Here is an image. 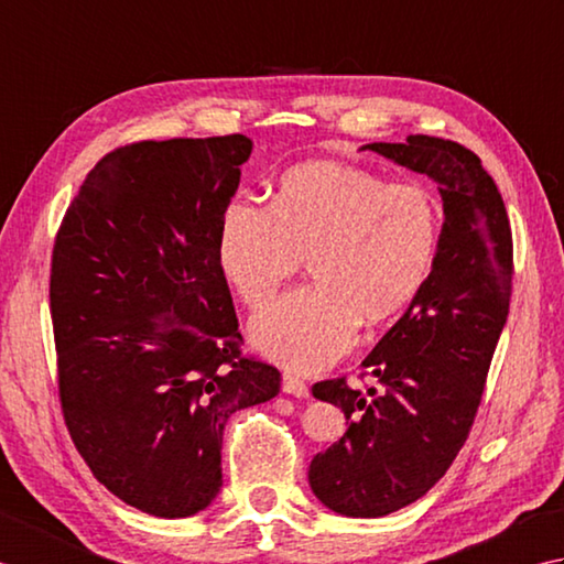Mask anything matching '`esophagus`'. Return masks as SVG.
Listing matches in <instances>:
<instances>
[{
  "instance_id": "1",
  "label": "esophagus",
  "mask_w": 564,
  "mask_h": 564,
  "mask_svg": "<svg viewBox=\"0 0 564 564\" xmlns=\"http://www.w3.org/2000/svg\"><path fill=\"white\" fill-rule=\"evenodd\" d=\"M282 392L284 394H292V397H308V387H306V382L304 379H299L296 375H290L286 372L284 377H282Z\"/></svg>"
}]
</instances>
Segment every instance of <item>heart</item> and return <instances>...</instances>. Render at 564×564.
I'll return each mask as SVG.
<instances>
[{
	"label": "heart",
	"mask_w": 564,
	"mask_h": 564,
	"mask_svg": "<svg viewBox=\"0 0 564 564\" xmlns=\"http://www.w3.org/2000/svg\"><path fill=\"white\" fill-rule=\"evenodd\" d=\"M443 209L419 182H389L370 170L306 163L286 170L270 212L236 199L216 234V265L240 304L262 312L302 268L314 284L252 324L256 348L312 372L350 348L360 321L399 316L431 280Z\"/></svg>",
	"instance_id": "1"
}]
</instances>
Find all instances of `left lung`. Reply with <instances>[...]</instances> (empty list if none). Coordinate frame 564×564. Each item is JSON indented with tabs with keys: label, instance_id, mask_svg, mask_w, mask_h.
I'll return each mask as SVG.
<instances>
[{
	"label": "left lung",
	"instance_id": "left-lung-1",
	"mask_svg": "<svg viewBox=\"0 0 564 564\" xmlns=\"http://www.w3.org/2000/svg\"><path fill=\"white\" fill-rule=\"evenodd\" d=\"M362 151L433 177L445 214L431 280L362 360L375 387H312L348 431L312 459L308 485L330 511L377 519L421 499L467 441L509 316L513 240L497 185L465 145L409 135Z\"/></svg>",
	"mask_w": 564,
	"mask_h": 564
}]
</instances>
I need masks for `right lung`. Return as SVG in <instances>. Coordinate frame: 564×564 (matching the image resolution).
I'll return each mask as SVG.
<instances>
[{
  "label": "right lung",
  "instance_id": "add662e5",
  "mask_svg": "<svg viewBox=\"0 0 564 564\" xmlns=\"http://www.w3.org/2000/svg\"><path fill=\"white\" fill-rule=\"evenodd\" d=\"M243 133L138 141L89 170L57 228L51 318L65 426L113 497L185 519L221 489L231 413L280 394L240 350L216 234Z\"/></svg>",
  "mask_w": 564,
  "mask_h": 564
}]
</instances>
